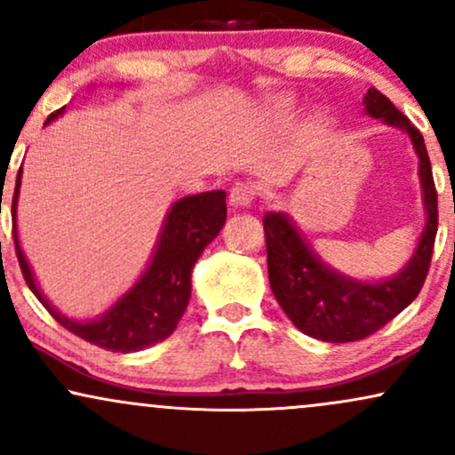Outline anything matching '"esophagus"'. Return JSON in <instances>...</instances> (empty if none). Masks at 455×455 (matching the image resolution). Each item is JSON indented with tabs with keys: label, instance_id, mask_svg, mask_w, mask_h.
Here are the masks:
<instances>
[{
	"label": "esophagus",
	"instance_id": "esophagus-1",
	"mask_svg": "<svg viewBox=\"0 0 455 455\" xmlns=\"http://www.w3.org/2000/svg\"><path fill=\"white\" fill-rule=\"evenodd\" d=\"M254 198H257V188L243 184V181L242 184H235L231 188V195H228V201L235 207H250L254 203Z\"/></svg>",
	"mask_w": 455,
	"mask_h": 455
}]
</instances>
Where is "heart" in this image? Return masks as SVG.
<instances>
[{
	"label": "heart",
	"instance_id": "obj_1",
	"mask_svg": "<svg viewBox=\"0 0 455 455\" xmlns=\"http://www.w3.org/2000/svg\"><path fill=\"white\" fill-rule=\"evenodd\" d=\"M293 107H295L293 98H278V100L271 102V113L284 115V113H289Z\"/></svg>",
	"mask_w": 455,
	"mask_h": 455
}]
</instances>
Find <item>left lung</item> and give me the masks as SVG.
Returning <instances> with one entry per match:
<instances>
[{"label":"left lung","mask_w":455,"mask_h":455,"mask_svg":"<svg viewBox=\"0 0 455 455\" xmlns=\"http://www.w3.org/2000/svg\"><path fill=\"white\" fill-rule=\"evenodd\" d=\"M363 111L409 134L419 158L426 224L409 263L398 274L383 280H357L340 274L318 257L289 213H265L271 291L293 325L323 342L363 340L412 304L424 286L438 228L435 180L421 132L374 87L363 96Z\"/></svg>","instance_id":"left-lung-1"}]
</instances>
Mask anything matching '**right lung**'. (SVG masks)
Returning a JSON list of instances; mask_svg holds the SVG:
<instances>
[{
	"label": "right lung",
	"mask_w": 455,
	"mask_h": 455,
	"mask_svg": "<svg viewBox=\"0 0 455 455\" xmlns=\"http://www.w3.org/2000/svg\"><path fill=\"white\" fill-rule=\"evenodd\" d=\"M64 111L66 107L51 113L44 126L55 122ZM20 175H23V166L19 169L12 198L14 245H17V257L25 282H28L31 293L38 297L40 304L51 312V316L75 336L113 353H137L151 344L166 340L175 331L177 323L184 316L188 301H190L192 267L203 250L207 248V243L218 237L227 222V192H201V195L175 201L164 216L154 254L139 280L100 316L78 321V318L61 315L46 299L23 250H20L17 231Z\"/></svg>",
	"instance_id": "right-lung-1"
}]
</instances>
